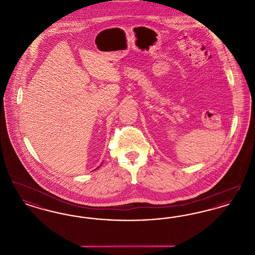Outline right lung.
Returning <instances> with one entry per match:
<instances>
[{
    "instance_id": "1",
    "label": "right lung",
    "mask_w": 255,
    "mask_h": 255,
    "mask_svg": "<svg viewBox=\"0 0 255 255\" xmlns=\"http://www.w3.org/2000/svg\"><path fill=\"white\" fill-rule=\"evenodd\" d=\"M99 166H100V165H99ZM97 168H98V167H97Z\"/></svg>"
}]
</instances>
